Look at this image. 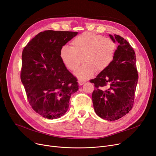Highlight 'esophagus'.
<instances>
[{
  "label": "esophagus",
  "mask_w": 156,
  "mask_h": 156,
  "mask_svg": "<svg viewBox=\"0 0 156 156\" xmlns=\"http://www.w3.org/2000/svg\"><path fill=\"white\" fill-rule=\"evenodd\" d=\"M78 83H79V85L82 86L84 84V82H83V81H78Z\"/></svg>",
  "instance_id": "34e87169"
}]
</instances>
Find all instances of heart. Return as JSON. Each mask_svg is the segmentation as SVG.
I'll list each match as a JSON object with an SVG mask.
<instances>
[{"label":"heart","mask_w":156,"mask_h":156,"mask_svg":"<svg viewBox=\"0 0 156 156\" xmlns=\"http://www.w3.org/2000/svg\"><path fill=\"white\" fill-rule=\"evenodd\" d=\"M116 51L117 44L114 40L87 31L74 38L71 47L63 46L59 55L66 68L71 71L76 69L83 58L84 64L74 73L82 81L93 76L96 71L101 73L107 69L113 61Z\"/></svg>","instance_id":"b5f03b06"}]
</instances>
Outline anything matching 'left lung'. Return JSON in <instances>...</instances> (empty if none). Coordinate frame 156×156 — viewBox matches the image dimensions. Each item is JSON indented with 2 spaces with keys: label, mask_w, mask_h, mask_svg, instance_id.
<instances>
[{
  "label": "left lung",
  "mask_w": 156,
  "mask_h": 156,
  "mask_svg": "<svg viewBox=\"0 0 156 156\" xmlns=\"http://www.w3.org/2000/svg\"><path fill=\"white\" fill-rule=\"evenodd\" d=\"M109 37L119 44L115 57L109 66L90 82L96 87L92 95L95 113L103 119L115 121L132 109L138 76L132 46L119 35ZM107 85L105 91L101 88Z\"/></svg>",
  "instance_id": "8db88e82"
}]
</instances>
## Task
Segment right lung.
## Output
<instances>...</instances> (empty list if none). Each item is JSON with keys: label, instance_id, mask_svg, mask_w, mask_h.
Listing matches in <instances>:
<instances>
[{"label": "right lung", "instance_id": "right-lung-1", "mask_svg": "<svg viewBox=\"0 0 156 156\" xmlns=\"http://www.w3.org/2000/svg\"><path fill=\"white\" fill-rule=\"evenodd\" d=\"M77 34L44 31L23 49L21 82L31 108L44 118L53 119L64 115L71 94L78 90L76 78L66 68L59 55L61 48Z\"/></svg>", "mask_w": 156, "mask_h": 156}]
</instances>
